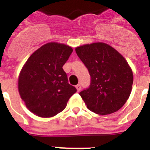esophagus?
<instances>
[{
    "instance_id": "34e87169",
    "label": "esophagus",
    "mask_w": 150,
    "mask_h": 150,
    "mask_svg": "<svg viewBox=\"0 0 150 150\" xmlns=\"http://www.w3.org/2000/svg\"><path fill=\"white\" fill-rule=\"evenodd\" d=\"M75 88H76V89H77L78 92H79L80 90H81V88H82V87H81V85L78 84L75 86Z\"/></svg>"
}]
</instances>
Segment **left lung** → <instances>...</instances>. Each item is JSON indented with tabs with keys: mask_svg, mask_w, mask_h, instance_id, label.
<instances>
[{
	"mask_svg": "<svg viewBox=\"0 0 150 150\" xmlns=\"http://www.w3.org/2000/svg\"><path fill=\"white\" fill-rule=\"evenodd\" d=\"M84 63L91 82L79 93L91 111L107 115L117 111L130 96L133 73L125 58L105 43L85 44L75 48Z\"/></svg>",
	"mask_w": 150,
	"mask_h": 150,
	"instance_id": "left-lung-1",
	"label": "left lung"
}]
</instances>
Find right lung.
<instances>
[{"label": "right lung", "instance_id": "right-lung-1", "mask_svg": "<svg viewBox=\"0 0 150 150\" xmlns=\"http://www.w3.org/2000/svg\"><path fill=\"white\" fill-rule=\"evenodd\" d=\"M72 51L69 46L50 42L34 52L22 67L18 80L19 95L36 116L57 115L77 91L62 68Z\"/></svg>", "mask_w": 150, "mask_h": 150}]
</instances>
